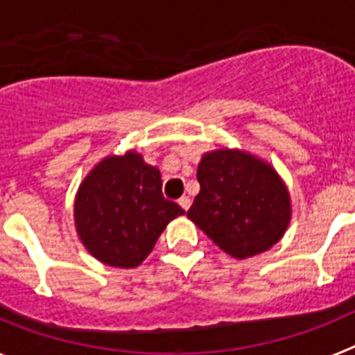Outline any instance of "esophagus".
Masks as SVG:
<instances>
[{
    "label": "esophagus",
    "mask_w": 355,
    "mask_h": 355,
    "mask_svg": "<svg viewBox=\"0 0 355 355\" xmlns=\"http://www.w3.org/2000/svg\"><path fill=\"white\" fill-rule=\"evenodd\" d=\"M180 206L184 209V211H188V208H190V199H188V197H181Z\"/></svg>",
    "instance_id": "obj_1"
}]
</instances>
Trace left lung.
Wrapping results in <instances>:
<instances>
[{
	"instance_id": "left-lung-1",
	"label": "left lung",
	"mask_w": 355,
	"mask_h": 355,
	"mask_svg": "<svg viewBox=\"0 0 355 355\" xmlns=\"http://www.w3.org/2000/svg\"><path fill=\"white\" fill-rule=\"evenodd\" d=\"M197 181L200 192L187 216L224 252L250 258L283 238L290 193L266 162L245 150L216 149L202 156Z\"/></svg>"
}]
</instances>
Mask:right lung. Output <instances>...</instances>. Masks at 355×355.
<instances>
[{
  "label": "right lung",
  "instance_id": "add662e5",
  "mask_svg": "<svg viewBox=\"0 0 355 355\" xmlns=\"http://www.w3.org/2000/svg\"><path fill=\"white\" fill-rule=\"evenodd\" d=\"M184 209L162 193V174L128 150L99 162L80 184L74 222L85 249L110 266L135 268Z\"/></svg>",
  "mask_w": 355,
  "mask_h": 355
}]
</instances>
